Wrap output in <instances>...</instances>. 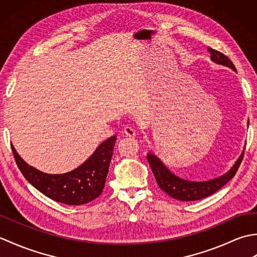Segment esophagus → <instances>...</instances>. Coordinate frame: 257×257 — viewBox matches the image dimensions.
I'll return each instance as SVG.
<instances>
[{"mask_svg":"<svg viewBox=\"0 0 257 257\" xmlns=\"http://www.w3.org/2000/svg\"><path fill=\"white\" fill-rule=\"evenodd\" d=\"M123 134L127 136V137H135L136 136V129L134 127H130V125H125L123 128Z\"/></svg>","mask_w":257,"mask_h":257,"instance_id":"34e87169","label":"esophagus"}]
</instances>
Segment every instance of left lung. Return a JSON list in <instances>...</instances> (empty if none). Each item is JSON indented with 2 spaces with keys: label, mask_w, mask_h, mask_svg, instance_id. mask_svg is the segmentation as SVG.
<instances>
[{
  "label": "left lung",
  "mask_w": 257,
  "mask_h": 257,
  "mask_svg": "<svg viewBox=\"0 0 257 257\" xmlns=\"http://www.w3.org/2000/svg\"><path fill=\"white\" fill-rule=\"evenodd\" d=\"M207 51L210 53V58L213 63L222 65V66H225L236 72L235 66L227 56L223 55L222 53L213 50L211 47L207 48ZM244 150L242 151L241 156L237 158L235 163L231 167L230 170L223 173L220 177L206 180V181H191V180L178 177L171 170H169V168L163 163L160 158L151 150L147 154V160H148L151 170L154 172L158 185L163 192H166L171 198L179 201H196L215 193L223 185L230 181L235 176L237 169L241 165Z\"/></svg>",
  "instance_id": "8db88e82"
}]
</instances>
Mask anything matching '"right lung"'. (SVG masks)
<instances>
[{
    "label": "right lung",
    "instance_id": "1",
    "mask_svg": "<svg viewBox=\"0 0 257 257\" xmlns=\"http://www.w3.org/2000/svg\"><path fill=\"white\" fill-rule=\"evenodd\" d=\"M116 139L117 136L108 138L79 167L61 174H50L37 170L22 159L13 146L12 150L22 174L41 193L64 204L81 205L101 194Z\"/></svg>",
    "mask_w": 257,
    "mask_h": 257
}]
</instances>
